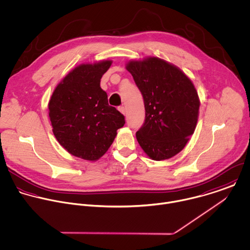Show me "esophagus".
<instances>
[{
    "instance_id": "1",
    "label": "esophagus",
    "mask_w": 250,
    "mask_h": 250,
    "mask_svg": "<svg viewBox=\"0 0 250 250\" xmlns=\"http://www.w3.org/2000/svg\"><path fill=\"white\" fill-rule=\"evenodd\" d=\"M118 110H119L122 114H124V115H125L126 110H125V107H124V106H119V107H118Z\"/></svg>"
}]
</instances>
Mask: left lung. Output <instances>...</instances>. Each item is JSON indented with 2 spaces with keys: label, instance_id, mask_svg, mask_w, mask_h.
<instances>
[{
  "label": "left lung",
  "instance_id": "8db88e82",
  "mask_svg": "<svg viewBox=\"0 0 250 250\" xmlns=\"http://www.w3.org/2000/svg\"><path fill=\"white\" fill-rule=\"evenodd\" d=\"M126 69L145 103V122L136 133L139 145L153 160L173 157L186 146L197 123L200 103L191 80L154 57L131 61Z\"/></svg>",
  "mask_w": 250,
  "mask_h": 250
}]
</instances>
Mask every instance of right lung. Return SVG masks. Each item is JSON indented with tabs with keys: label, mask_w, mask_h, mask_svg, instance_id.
<instances>
[{
	"label": "right lung",
	"mask_w": 250,
	"mask_h": 250,
	"mask_svg": "<svg viewBox=\"0 0 250 250\" xmlns=\"http://www.w3.org/2000/svg\"><path fill=\"white\" fill-rule=\"evenodd\" d=\"M111 61L84 63L71 70L55 89L49 103L53 132L72 155L96 161L113 143L125 118L110 106L101 79Z\"/></svg>",
	"instance_id": "add662e5"
}]
</instances>
